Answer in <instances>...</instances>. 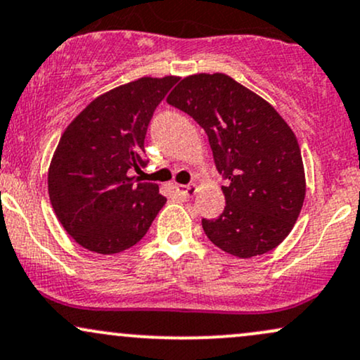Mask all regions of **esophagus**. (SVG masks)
I'll list each match as a JSON object with an SVG mask.
<instances>
[{"mask_svg":"<svg viewBox=\"0 0 360 360\" xmlns=\"http://www.w3.org/2000/svg\"><path fill=\"white\" fill-rule=\"evenodd\" d=\"M176 193L179 195H184V197H190L195 193V185H176L175 187Z\"/></svg>","mask_w":360,"mask_h":360,"instance_id":"1","label":"esophagus"}]
</instances>
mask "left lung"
Segmentation results:
<instances>
[{
	"instance_id": "1",
	"label": "left lung",
	"mask_w": 360,
	"mask_h": 360,
	"mask_svg": "<svg viewBox=\"0 0 360 360\" xmlns=\"http://www.w3.org/2000/svg\"><path fill=\"white\" fill-rule=\"evenodd\" d=\"M167 103L204 128L222 187L224 212L202 219L217 248L236 257L261 256L285 240L305 200V170L297 136L263 97L226 74L185 77Z\"/></svg>"
}]
</instances>
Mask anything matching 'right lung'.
Instances as JSON below:
<instances>
[{
	"instance_id": "add662e5",
	"label": "right lung",
	"mask_w": 360,
	"mask_h": 360,
	"mask_svg": "<svg viewBox=\"0 0 360 360\" xmlns=\"http://www.w3.org/2000/svg\"><path fill=\"white\" fill-rule=\"evenodd\" d=\"M175 75L141 77L96 97L63 131L49 168L58 222L82 248L116 255L143 239L167 198L156 184L134 181L156 105Z\"/></svg>"
}]
</instances>
